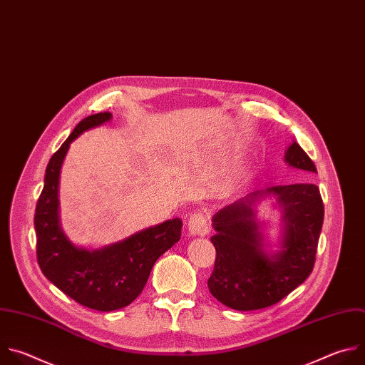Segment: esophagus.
<instances>
[{
  "label": "esophagus",
  "mask_w": 365,
  "mask_h": 365,
  "mask_svg": "<svg viewBox=\"0 0 365 365\" xmlns=\"http://www.w3.org/2000/svg\"><path fill=\"white\" fill-rule=\"evenodd\" d=\"M208 218L205 212L195 211L188 218V233L191 236H202L208 232Z\"/></svg>",
  "instance_id": "esophagus-1"
}]
</instances>
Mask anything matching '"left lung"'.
Instances as JSON below:
<instances>
[{
	"label": "left lung",
	"mask_w": 365,
	"mask_h": 365,
	"mask_svg": "<svg viewBox=\"0 0 365 365\" xmlns=\"http://www.w3.org/2000/svg\"><path fill=\"white\" fill-rule=\"evenodd\" d=\"M289 167L317 174L298 142L284 151ZM274 197L282 212L279 250H267L255 205ZM324 223V202L315 184L276 185L256 190L212 215L217 256L207 282L211 295L236 311L272 307L311 274Z\"/></svg>",
	"instance_id": "obj_1"
}]
</instances>
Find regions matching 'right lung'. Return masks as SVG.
<instances>
[{
    "instance_id": "1",
    "label": "right lung",
    "mask_w": 365,
    "mask_h": 365,
    "mask_svg": "<svg viewBox=\"0 0 365 365\" xmlns=\"http://www.w3.org/2000/svg\"><path fill=\"white\" fill-rule=\"evenodd\" d=\"M110 119V112H101L73 129L47 164L34 214L37 262L43 274L73 301L102 312L125 308L139 297L154 263L180 240L182 227L180 218H173L95 250L73 245L61 230L58 180L70 143Z\"/></svg>"
}]
</instances>
